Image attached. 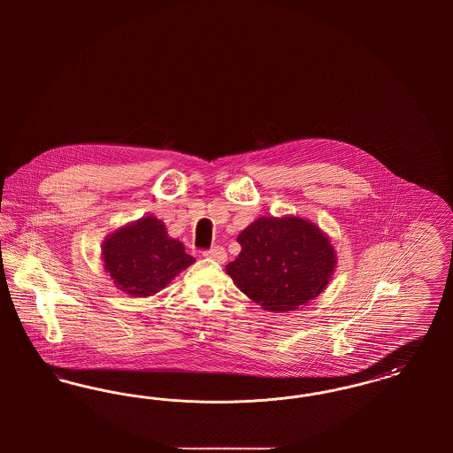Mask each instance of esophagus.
Wrapping results in <instances>:
<instances>
[{"mask_svg":"<svg viewBox=\"0 0 453 453\" xmlns=\"http://www.w3.org/2000/svg\"><path fill=\"white\" fill-rule=\"evenodd\" d=\"M203 257L222 263V261H226L227 255H226V250H224L222 246H212L211 250H205V251H203Z\"/></svg>","mask_w":453,"mask_h":453,"instance_id":"34e87169","label":"esophagus"}]
</instances>
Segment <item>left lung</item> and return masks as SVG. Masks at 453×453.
Returning <instances> with one entry per match:
<instances>
[{
    "label": "left lung",
    "mask_w": 453,
    "mask_h": 453,
    "mask_svg": "<svg viewBox=\"0 0 453 453\" xmlns=\"http://www.w3.org/2000/svg\"><path fill=\"white\" fill-rule=\"evenodd\" d=\"M241 253L226 270L237 288L270 312L318 297L334 272L327 237L299 217H261L239 236Z\"/></svg>",
    "instance_id": "obj_1"
}]
</instances>
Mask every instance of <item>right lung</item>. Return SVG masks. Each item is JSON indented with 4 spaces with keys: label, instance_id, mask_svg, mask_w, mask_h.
Listing matches in <instances>:
<instances>
[{
    "label": "right lung",
    "instance_id": "add662e5",
    "mask_svg": "<svg viewBox=\"0 0 453 453\" xmlns=\"http://www.w3.org/2000/svg\"><path fill=\"white\" fill-rule=\"evenodd\" d=\"M104 261L120 290L148 297L165 288L195 258L185 253L178 239L166 234L161 220L150 216L108 236Z\"/></svg>",
    "mask_w": 453,
    "mask_h": 453
}]
</instances>
